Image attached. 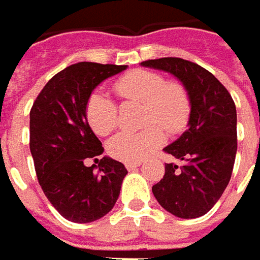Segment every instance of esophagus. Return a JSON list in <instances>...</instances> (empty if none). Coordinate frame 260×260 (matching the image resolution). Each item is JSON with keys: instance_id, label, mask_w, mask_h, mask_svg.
<instances>
[{"instance_id": "34e87169", "label": "esophagus", "mask_w": 260, "mask_h": 260, "mask_svg": "<svg viewBox=\"0 0 260 260\" xmlns=\"http://www.w3.org/2000/svg\"><path fill=\"white\" fill-rule=\"evenodd\" d=\"M140 166V161H127L126 169L127 170H134L136 167Z\"/></svg>"}]
</instances>
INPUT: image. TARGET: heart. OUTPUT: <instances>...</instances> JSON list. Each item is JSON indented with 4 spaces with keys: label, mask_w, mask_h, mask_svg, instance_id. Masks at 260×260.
<instances>
[{
    "label": "heart",
    "mask_w": 260,
    "mask_h": 260,
    "mask_svg": "<svg viewBox=\"0 0 260 260\" xmlns=\"http://www.w3.org/2000/svg\"><path fill=\"white\" fill-rule=\"evenodd\" d=\"M114 90L126 102L144 104L142 132H121L111 137L107 150L121 161H140L166 142L167 133L180 134L189 126L193 103L187 87L177 80H167L157 71L136 69L116 80ZM85 118L99 136H107L120 123L118 106L102 91H93L85 102Z\"/></svg>",
    "instance_id": "heart-1"
}]
</instances>
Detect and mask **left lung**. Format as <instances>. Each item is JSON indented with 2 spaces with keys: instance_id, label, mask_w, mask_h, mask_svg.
<instances>
[{
  "instance_id": "left-lung-1",
  "label": "left lung",
  "mask_w": 260,
  "mask_h": 260,
  "mask_svg": "<svg viewBox=\"0 0 260 260\" xmlns=\"http://www.w3.org/2000/svg\"><path fill=\"white\" fill-rule=\"evenodd\" d=\"M142 64L175 74L187 87L193 103L189 128L163 149L182 165L166 163L153 194L177 217L203 216L220 199L233 172L238 150L235 102L226 87L196 62L165 57Z\"/></svg>"
}]
</instances>
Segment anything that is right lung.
Returning a JSON list of instances; mask_svg holds the SVG:
<instances>
[{
	"mask_svg": "<svg viewBox=\"0 0 260 260\" xmlns=\"http://www.w3.org/2000/svg\"><path fill=\"white\" fill-rule=\"evenodd\" d=\"M126 66L77 62L57 73L37 95L29 111V150L37 179L57 212L67 220L88 223L107 215L127 175L123 163L103 153L85 118V102L103 80ZM90 158L99 161L85 166Z\"/></svg>",
	"mask_w": 260,
	"mask_h": 260,
	"instance_id": "right-lung-1",
	"label": "right lung"
}]
</instances>
